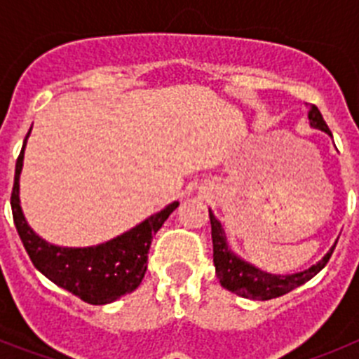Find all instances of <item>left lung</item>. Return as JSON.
<instances>
[{
    "instance_id": "1",
    "label": "left lung",
    "mask_w": 359,
    "mask_h": 359,
    "mask_svg": "<svg viewBox=\"0 0 359 359\" xmlns=\"http://www.w3.org/2000/svg\"><path fill=\"white\" fill-rule=\"evenodd\" d=\"M309 123L311 128L322 129L327 135H331L327 123L323 120L322 113L316 106L309 107ZM332 136V135H331ZM212 224V244H214V266L215 275H217L221 286L226 287L231 293L239 294L244 298H252V300H271V298L282 297V294L290 293L294 287L302 286L307 280L315 277L318 271H322L323 266L327 264L331 259L332 252H334L336 244L325 253L322 261L316 262L315 266H311L306 271L293 275H271L266 273L262 269L255 268L250 262L243 261L241 257L228 248L226 236L215 215L212 210H208Z\"/></svg>"
}]
</instances>
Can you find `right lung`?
I'll return each mask as SVG.
<instances>
[{
	"label": "right lung",
	"instance_id": "right-lung-1",
	"mask_svg": "<svg viewBox=\"0 0 359 359\" xmlns=\"http://www.w3.org/2000/svg\"><path fill=\"white\" fill-rule=\"evenodd\" d=\"M27 138L15 161L11 205L14 224L30 261L53 284L91 306L115 302L122 294L135 291L140 286L147 269V253L152 237L156 236L161 224L176 210L180 203H170L169 207L147 217L122 236L97 246L65 248L46 243L28 226L19 205V174L23 169Z\"/></svg>",
	"mask_w": 359,
	"mask_h": 359
}]
</instances>
